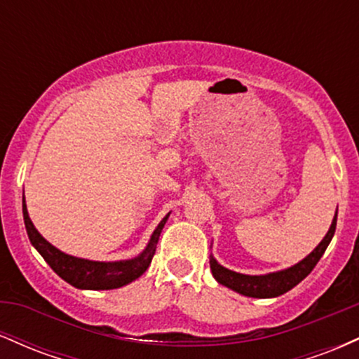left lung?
Returning <instances> with one entry per match:
<instances>
[{
    "label": "left lung",
    "mask_w": 359,
    "mask_h": 359,
    "mask_svg": "<svg viewBox=\"0 0 359 359\" xmlns=\"http://www.w3.org/2000/svg\"><path fill=\"white\" fill-rule=\"evenodd\" d=\"M336 221H337V209L334 217H332L331 228L325 233L323 241L316 246L306 258L300 259L295 265L288 266V269L271 271V273L265 275H245L240 271H233L226 266H222L221 263H217V259L209 257V265H211L212 277L217 280V283L221 285L231 288V290L238 292V294L245 295V297H253V299H273L278 295L285 294V292L294 288L297 283L302 282L304 278L314 270L320 257L324 255L325 248L331 243L332 236L336 231Z\"/></svg>",
    "instance_id": "obj_1"
}]
</instances>
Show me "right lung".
Segmentation results:
<instances>
[{
  "instance_id": "1",
  "label": "right lung",
  "mask_w": 359,
  "mask_h": 359,
  "mask_svg": "<svg viewBox=\"0 0 359 359\" xmlns=\"http://www.w3.org/2000/svg\"><path fill=\"white\" fill-rule=\"evenodd\" d=\"M168 216H170V212L158 222L155 231L151 233L150 241H148L145 250L137 255V257L130 259H119V262H94V259L77 258L72 257V255L64 253V251L55 248L52 243L45 240L42 234L39 233V229L34 226L30 216H28L23 192V219L32 246L42 255L45 262L50 265V269L62 280L71 283L72 287L81 288V290H111V288L125 287L128 283L135 282L138 277H142L148 266H150L160 233H162Z\"/></svg>"
}]
</instances>
